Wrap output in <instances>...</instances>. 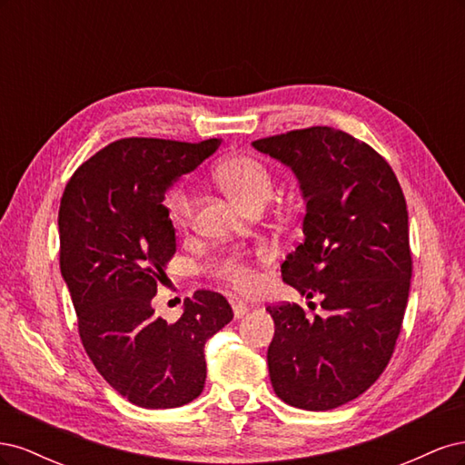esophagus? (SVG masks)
Here are the masks:
<instances>
[{
	"instance_id": "esophagus-1",
	"label": "esophagus",
	"mask_w": 465,
	"mask_h": 465,
	"mask_svg": "<svg viewBox=\"0 0 465 465\" xmlns=\"http://www.w3.org/2000/svg\"><path fill=\"white\" fill-rule=\"evenodd\" d=\"M246 311H248V306H246V304H241V302H234V304H232L234 318H242V316L246 314Z\"/></svg>"
}]
</instances>
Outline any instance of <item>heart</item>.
Instances as JSON below:
<instances>
[{
	"instance_id": "obj_1",
	"label": "heart",
	"mask_w": 465,
	"mask_h": 465,
	"mask_svg": "<svg viewBox=\"0 0 465 465\" xmlns=\"http://www.w3.org/2000/svg\"><path fill=\"white\" fill-rule=\"evenodd\" d=\"M217 184L242 207L256 211L262 209L273 195L275 176L272 166L254 154H236L224 159L215 168ZM166 213L176 229H188L195 215V198L188 186H176L166 198ZM211 272L224 285L238 294H252L262 285L260 273L250 265L242 252H229L221 256Z\"/></svg>"
}]
</instances>
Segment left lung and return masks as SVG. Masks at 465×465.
I'll return each mask as SVG.
<instances>
[{"mask_svg":"<svg viewBox=\"0 0 465 465\" xmlns=\"http://www.w3.org/2000/svg\"><path fill=\"white\" fill-rule=\"evenodd\" d=\"M252 145L299 178L304 241L281 275L326 311L306 318L294 302L265 308L275 322L272 386L292 407L328 411L367 391L396 349L413 272L403 192L382 154L328 125Z\"/></svg>","mask_w":465,"mask_h":465,"instance_id":"left-lung-1","label":"left lung"}]
</instances>
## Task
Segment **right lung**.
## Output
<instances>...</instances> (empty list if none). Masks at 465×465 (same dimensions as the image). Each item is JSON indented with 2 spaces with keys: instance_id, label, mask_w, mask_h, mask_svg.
<instances>
[{
  "instance_id": "obj_1",
  "label": "right lung",
  "mask_w": 465,
  "mask_h": 465,
  "mask_svg": "<svg viewBox=\"0 0 465 465\" xmlns=\"http://www.w3.org/2000/svg\"><path fill=\"white\" fill-rule=\"evenodd\" d=\"M221 145L128 137L83 163L62 195L60 270L81 343L106 382L147 410L186 405L203 391V347L232 320L219 292L200 289L174 322L151 301L176 252L164 195Z\"/></svg>"
}]
</instances>
